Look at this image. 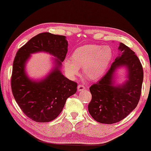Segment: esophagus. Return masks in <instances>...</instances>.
Instances as JSON below:
<instances>
[{
  "label": "esophagus",
  "instance_id": "obj_1",
  "mask_svg": "<svg viewBox=\"0 0 151 151\" xmlns=\"http://www.w3.org/2000/svg\"><path fill=\"white\" fill-rule=\"evenodd\" d=\"M85 89H86V88L84 87V86H83V85L80 84V85H78V92H81V91L84 90Z\"/></svg>",
  "mask_w": 151,
  "mask_h": 151
}]
</instances>
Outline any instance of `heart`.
<instances>
[{"label": "heart", "mask_w": 151, "mask_h": 151, "mask_svg": "<svg viewBox=\"0 0 151 151\" xmlns=\"http://www.w3.org/2000/svg\"><path fill=\"white\" fill-rule=\"evenodd\" d=\"M112 50L109 46L88 45L73 51L71 60L64 61L65 70L69 77L74 78L82 68L83 74L90 80L102 77L112 58Z\"/></svg>", "instance_id": "heart-1"}]
</instances>
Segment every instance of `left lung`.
<instances>
[{
	"instance_id": "1",
	"label": "left lung",
	"mask_w": 151,
	"mask_h": 151,
	"mask_svg": "<svg viewBox=\"0 0 151 151\" xmlns=\"http://www.w3.org/2000/svg\"><path fill=\"white\" fill-rule=\"evenodd\" d=\"M121 53L104 76L90 88L92 100L88 111L95 120L114 124L124 119L139 102L143 81L142 64L135 53L122 43ZM120 66L127 70L128 80L122 85L114 84V73Z\"/></svg>"
}]
</instances>
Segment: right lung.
<instances>
[{"label":"right lung","mask_w":151,"mask_h":151,"mask_svg":"<svg viewBox=\"0 0 151 151\" xmlns=\"http://www.w3.org/2000/svg\"><path fill=\"white\" fill-rule=\"evenodd\" d=\"M65 37L42 33L31 38L19 49L13 61L11 76L12 92L17 103L27 117L37 122H48L58 116L66 100L77 91V83L65 78L61 67L68 53ZM49 52L56 57L54 68L39 81L26 76V62L30 54Z\"/></svg>","instance_id":"right-lung-1"}]
</instances>
